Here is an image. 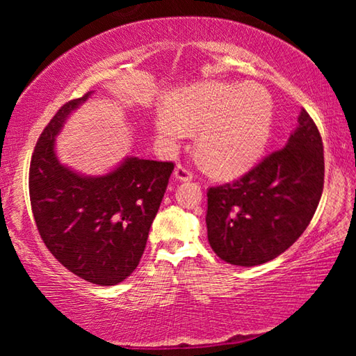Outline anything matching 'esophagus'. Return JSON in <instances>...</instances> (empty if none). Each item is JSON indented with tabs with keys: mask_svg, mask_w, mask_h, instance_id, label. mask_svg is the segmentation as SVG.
Wrapping results in <instances>:
<instances>
[{
	"mask_svg": "<svg viewBox=\"0 0 356 356\" xmlns=\"http://www.w3.org/2000/svg\"><path fill=\"white\" fill-rule=\"evenodd\" d=\"M174 177L180 182H190L193 179V172L190 171L188 166H184V165H177L176 170H174Z\"/></svg>",
	"mask_w": 356,
	"mask_h": 356,
	"instance_id": "34e87169",
	"label": "esophagus"
}]
</instances>
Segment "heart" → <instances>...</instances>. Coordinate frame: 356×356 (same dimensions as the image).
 <instances>
[{"label":"heart","mask_w":356,"mask_h":356,"mask_svg":"<svg viewBox=\"0 0 356 356\" xmlns=\"http://www.w3.org/2000/svg\"><path fill=\"white\" fill-rule=\"evenodd\" d=\"M155 116V130L177 143L186 130H201L197 152L216 174L234 177L254 165L267 146L272 97L259 84L204 83L185 89Z\"/></svg>","instance_id":"b5f03b06"}]
</instances>
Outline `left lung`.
<instances>
[{
    "mask_svg": "<svg viewBox=\"0 0 356 356\" xmlns=\"http://www.w3.org/2000/svg\"><path fill=\"white\" fill-rule=\"evenodd\" d=\"M323 144L314 120L300 111L298 127L234 184L207 193V237L216 256L238 267L278 257L305 232L323 190Z\"/></svg>",
    "mask_w": 356,
    "mask_h": 356,
    "instance_id": "1",
    "label": "left lung"
}]
</instances>
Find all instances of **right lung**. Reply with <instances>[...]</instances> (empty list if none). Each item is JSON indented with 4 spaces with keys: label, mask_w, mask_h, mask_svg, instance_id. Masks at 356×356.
I'll list each match as a JSON object with an SVG mask.
<instances>
[{
    "label": "right lung",
    "mask_w": 356,
    "mask_h": 356,
    "mask_svg": "<svg viewBox=\"0 0 356 356\" xmlns=\"http://www.w3.org/2000/svg\"><path fill=\"white\" fill-rule=\"evenodd\" d=\"M92 92L67 102L42 131L29 168V197L48 251L80 278L114 286L140 264L174 165L127 156L102 176L63 165L56 136Z\"/></svg>",
    "instance_id": "obj_1"
}]
</instances>
